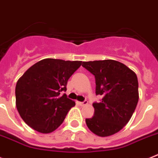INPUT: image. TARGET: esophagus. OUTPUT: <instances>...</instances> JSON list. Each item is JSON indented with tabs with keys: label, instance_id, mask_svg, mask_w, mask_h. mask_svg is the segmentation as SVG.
<instances>
[{
	"label": "esophagus",
	"instance_id": "esophagus-1",
	"mask_svg": "<svg viewBox=\"0 0 158 158\" xmlns=\"http://www.w3.org/2000/svg\"><path fill=\"white\" fill-rule=\"evenodd\" d=\"M79 104L80 106H86L88 104V102L87 101H83V102H79Z\"/></svg>",
	"mask_w": 158,
	"mask_h": 158
}]
</instances>
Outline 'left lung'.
<instances>
[{
	"label": "left lung",
	"mask_w": 158,
	"mask_h": 158,
	"mask_svg": "<svg viewBox=\"0 0 158 158\" xmlns=\"http://www.w3.org/2000/svg\"><path fill=\"white\" fill-rule=\"evenodd\" d=\"M95 77L96 94L102 101L93 103L94 114L86 119L87 127L99 137L120 131L132 117L139 98L138 77L134 71L113 60L83 62Z\"/></svg>",
	"instance_id": "obj_1"
}]
</instances>
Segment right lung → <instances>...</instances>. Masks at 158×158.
Listing matches in <instances>:
<instances>
[{"label":"right lung","mask_w":158,"mask_h":158,"mask_svg":"<svg viewBox=\"0 0 158 158\" xmlns=\"http://www.w3.org/2000/svg\"><path fill=\"white\" fill-rule=\"evenodd\" d=\"M82 61L44 59L27 71L16 85V106L21 118L31 128L49 134L62 124L73 100L60 92L67 90L69 78Z\"/></svg>","instance_id":"1"}]
</instances>
